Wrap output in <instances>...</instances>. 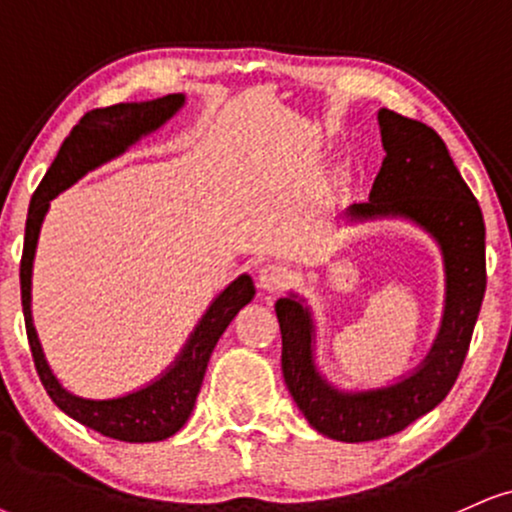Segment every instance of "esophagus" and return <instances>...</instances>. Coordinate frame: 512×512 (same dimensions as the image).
Listing matches in <instances>:
<instances>
[{"label":"esophagus","instance_id":"obj_1","mask_svg":"<svg viewBox=\"0 0 512 512\" xmlns=\"http://www.w3.org/2000/svg\"><path fill=\"white\" fill-rule=\"evenodd\" d=\"M289 280H292V275L280 263H268V266L258 268V287L266 289V292H280L289 285Z\"/></svg>","mask_w":512,"mask_h":512}]
</instances>
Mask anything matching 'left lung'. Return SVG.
Wrapping results in <instances>:
<instances>
[{
    "label": "left lung",
    "instance_id": "1",
    "mask_svg": "<svg viewBox=\"0 0 512 512\" xmlns=\"http://www.w3.org/2000/svg\"><path fill=\"white\" fill-rule=\"evenodd\" d=\"M384 161L370 199L344 208V218H399L418 225L444 258V315L432 349L401 380L375 389H339L315 365V323L304 296L277 299L282 375L313 430L361 444L406 430L446 399L468 353L484 289V218L449 149L430 125L389 109L377 111Z\"/></svg>",
    "mask_w": 512,
    "mask_h": 512
}]
</instances>
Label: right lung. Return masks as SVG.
<instances>
[{
  "mask_svg": "<svg viewBox=\"0 0 512 512\" xmlns=\"http://www.w3.org/2000/svg\"><path fill=\"white\" fill-rule=\"evenodd\" d=\"M182 106H185V94H166V97L151 99V102L113 104L106 106V109L85 113L80 123L71 130V135L66 137V142L61 144L59 154H56L54 163L42 178L40 187L35 189L33 199H30L28 220H25L21 301L37 375H40L49 399L63 413L71 415L80 425L104 434V437L130 441V444L163 441L180 432V427L192 415L194 403H197L208 358L216 349L220 334L235 320L239 308H244L254 299V280L246 273L239 275L211 301V306L199 318L197 327L189 334L175 361L156 380L130 391V394L116 396V399H82V396L68 391L56 380L47 358H44L40 339H37L33 308H30V301H33V296H30V289H33V261L44 216L49 211V201L56 194H61L63 189L75 185L80 178H85L90 170L125 154L132 144L159 130Z\"/></svg>",
  "mask_w": 512,
  "mask_h": 512,
  "instance_id": "1",
  "label": "right lung"
}]
</instances>
